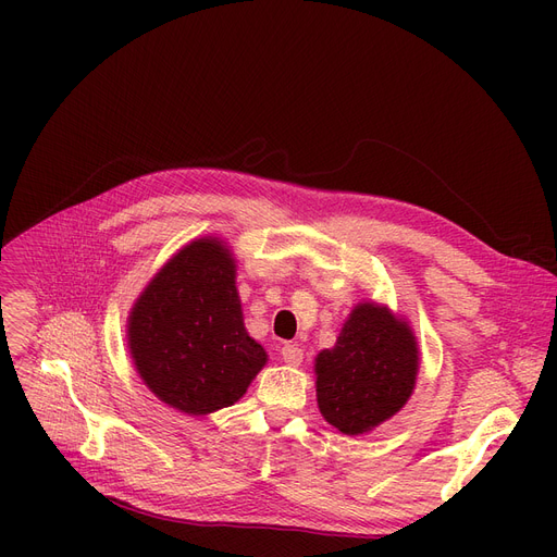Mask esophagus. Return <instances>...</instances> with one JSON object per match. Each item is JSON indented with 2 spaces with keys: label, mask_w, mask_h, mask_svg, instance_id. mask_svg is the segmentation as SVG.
<instances>
[{
  "label": "esophagus",
  "mask_w": 557,
  "mask_h": 557,
  "mask_svg": "<svg viewBox=\"0 0 557 557\" xmlns=\"http://www.w3.org/2000/svg\"><path fill=\"white\" fill-rule=\"evenodd\" d=\"M282 359L286 366H300L302 363V349L298 345H284L282 347Z\"/></svg>",
  "instance_id": "obj_1"
}]
</instances>
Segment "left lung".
Returning <instances> with one entry per match:
<instances>
[{
	"instance_id": "left-lung-1",
	"label": "left lung",
	"mask_w": 557,
	"mask_h": 557,
	"mask_svg": "<svg viewBox=\"0 0 557 557\" xmlns=\"http://www.w3.org/2000/svg\"><path fill=\"white\" fill-rule=\"evenodd\" d=\"M420 370L418 336L386 305L361 300L334 347L320 349L315 399L320 416L345 435H363L411 399Z\"/></svg>"
}]
</instances>
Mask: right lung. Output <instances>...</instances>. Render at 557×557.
Returning <instances> with one entry per match:
<instances>
[{
  "label": "right lung",
  "instance_id": "add662e5",
  "mask_svg": "<svg viewBox=\"0 0 557 557\" xmlns=\"http://www.w3.org/2000/svg\"><path fill=\"white\" fill-rule=\"evenodd\" d=\"M126 323L144 386L187 416L239 401L269 361L244 325L237 259L219 237L175 252L144 286Z\"/></svg>",
  "mask_w": 557,
  "mask_h": 557
}]
</instances>
